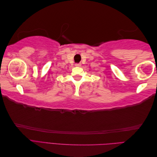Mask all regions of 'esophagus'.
Listing matches in <instances>:
<instances>
[{"label": "esophagus", "instance_id": "obj_1", "mask_svg": "<svg viewBox=\"0 0 157 157\" xmlns=\"http://www.w3.org/2000/svg\"><path fill=\"white\" fill-rule=\"evenodd\" d=\"M75 66H76V67H80V66H81V64H80V63H76Z\"/></svg>", "mask_w": 157, "mask_h": 157}]
</instances>
